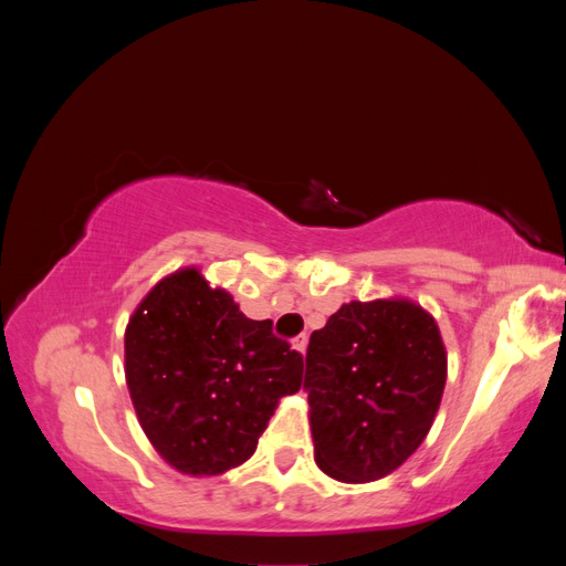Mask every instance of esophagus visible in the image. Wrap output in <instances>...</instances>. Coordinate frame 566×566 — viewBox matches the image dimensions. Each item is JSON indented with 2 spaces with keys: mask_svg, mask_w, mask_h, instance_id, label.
Masks as SVG:
<instances>
[{
  "mask_svg": "<svg viewBox=\"0 0 566 566\" xmlns=\"http://www.w3.org/2000/svg\"><path fill=\"white\" fill-rule=\"evenodd\" d=\"M306 342H310V339H306V335H297L295 339H293V347L304 356V352H306Z\"/></svg>",
  "mask_w": 566,
  "mask_h": 566,
  "instance_id": "obj_1",
  "label": "esophagus"
}]
</instances>
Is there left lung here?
Returning a JSON list of instances; mask_svg holds the SVG:
<instances>
[{"label":"left lung","mask_w":566,"mask_h":566,"mask_svg":"<svg viewBox=\"0 0 566 566\" xmlns=\"http://www.w3.org/2000/svg\"><path fill=\"white\" fill-rule=\"evenodd\" d=\"M443 385L447 349L420 304H342L306 349L316 465L345 484L394 472L430 432Z\"/></svg>","instance_id":"1"}]
</instances>
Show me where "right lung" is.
I'll list each match as a JSON object with an SVG mask.
<instances>
[{
  "instance_id": "obj_1",
  "label": "right lung",
  "mask_w": 566,
  "mask_h": 566,
  "mask_svg": "<svg viewBox=\"0 0 566 566\" xmlns=\"http://www.w3.org/2000/svg\"><path fill=\"white\" fill-rule=\"evenodd\" d=\"M302 354L248 318L196 266L163 279L125 331L129 397L148 441L184 474L245 462L279 401L302 387Z\"/></svg>"
}]
</instances>
